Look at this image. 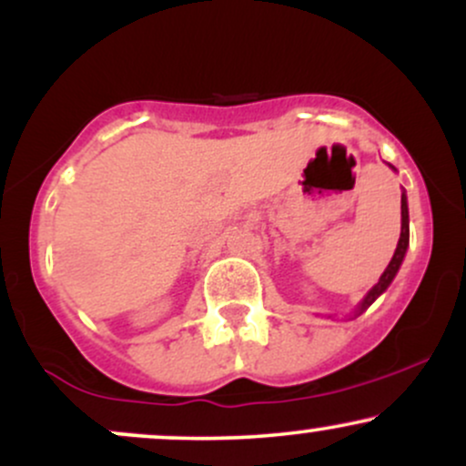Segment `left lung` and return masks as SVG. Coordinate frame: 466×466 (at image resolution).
I'll return each mask as SVG.
<instances>
[{
	"mask_svg": "<svg viewBox=\"0 0 466 466\" xmlns=\"http://www.w3.org/2000/svg\"><path fill=\"white\" fill-rule=\"evenodd\" d=\"M390 168L394 170V166H390ZM408 245H410V212H408V197H405V192H403V195H400V238H399V245H397V249H394V256H392V260H390V265L386 267V271H383L381 278H379L377 285H374L370 291H368V296L363 298L360 307L355 309V318L366 311V309L370 307V304L377 300V298L381 296V293L390 287V282H392L394 276H397L400 263H403L405 251H408Z\"/></svg>",
	"mask_w": 466,
	"mask_h": 466,
	"instance_id": "8db88e82",
	"label": "left lung"
}]
</instances>
